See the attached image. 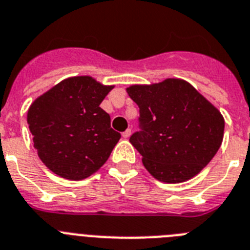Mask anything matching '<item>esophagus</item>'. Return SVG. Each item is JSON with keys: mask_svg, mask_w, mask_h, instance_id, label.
I'll list each match as a JSON object with an SVG mask.
<instances>
[{"mask_svg": "<svg viewBox=\"0 0 250 250\" xmlns=\"http://www.w3.org/2000/svg\"><path fill=\"white\" fill-rule=\"evenodd\" d=\"M131 134H132L131 129H127V131H125L122 133V137L123 138H129V137H131Z\"/></svg>", "mask_w": 250, "mask_h": 250, "instance_id": "esophagus-1", "label": "esophagus"}]
</instances>
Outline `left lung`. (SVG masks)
Listing matches in <instances>:
<instances>
[{
	"label": "left lung",
	"mask_w": 250,
	"mask_h": 250,
	"mask_svg": "<svg viewBox=\"0 0 250 250\" xmlns=\"http://www.w3.org/2000/svg\"><path fill=\"white\" fill-rule=\"evenodd\" d=\"M127 93L140 108L142 125L129 142L156 180L188 181L216 155L224 137V117L186 80L133 84Z\"/></svg>",
	"instance_id": "obj_1"
}]
</instances>
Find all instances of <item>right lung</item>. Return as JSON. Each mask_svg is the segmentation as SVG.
I'll return each mask as SVG.
<instances>
[{"label": "right lung", "instance_id": "right-lung-1", "mask_svg": "<svg viewBox=\"0 0 250 250\" xmlns=\"http://www.w3.org/2000/svg\"><path fill=\"white\" fill-rule=\"evenodd\" d=\"M114 85L89 75L62 80L35 99L27 110L34 147L42 164L73 181L101 168L121 138L99 105Z\"/></svg>", "mask_w": 250, "mask_h": 250}]
</instances>
